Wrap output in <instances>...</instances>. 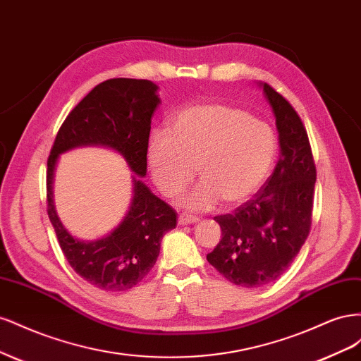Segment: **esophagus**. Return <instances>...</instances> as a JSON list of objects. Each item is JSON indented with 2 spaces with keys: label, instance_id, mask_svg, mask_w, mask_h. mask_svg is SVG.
<instances>
[{
  "label": "esophagus",
  "instance_id": "34e87169",
  "mask_svg": "<svg viewBox=\"0 0 361 361\" xmlns=\"http://www.w3.org/2000/svg\"><path fill=\"white\" fill-rule=\"evenodd\" d=\"M178 221L180 226H185V224H192V223H197L199 218L197 216H192V215H188V214H180Z\"/></svg>",
  "mask_w": 361,
  "mask_h": 361
}]
</instances>
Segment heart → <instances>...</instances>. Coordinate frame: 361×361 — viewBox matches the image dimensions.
<instances>
[{
  "label": "heart",
  "mask_w": 361,
  "mask_h": 361,
  "mask_svg": "<svg viewBox=\"0 0 361 361\" xmlns=\"http://www.w3.org/2000/svg\"><path fill=\"white\" fill-rule=\"evenodd\" d=\"M276 149L274 133L264 120L233 105L203 102L180 110L169 129H152L146 159L152 179L169 197L178 195L197 171L202 180L182 195L180 204L207 211L221 199L236 204L253 195Z\"/></svg>",
  "instance_id": "1"
}]
</instances>
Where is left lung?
Instances as JSON below:
<instances>
[{
    "label": "left lung",
    "mask_w": 361,
    "mask_h": 361,
    "mask_svg": "<svg viewBox=\"0 0 361 361\" xmlns=\"http://www.w3.org/2000/svg\"><path fill=\"white\" fill-rule=\"evenodd\" d=\"M276 117L280 159L255 195L233 214L218 215L221 241L207 262L233 285L277 280L300 253L312 226L316 167L300 116L267 82L259 84Z\"/></svg>",
    "instance_id": "obj_1"
}]
</instances>
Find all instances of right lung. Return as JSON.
Listing matches in <instances>:
<instances>
[{
    "mask_svg": "<svg viewBox=\"0 0 361 361\" xmlns=\"http://www.w3.org/2000/svg\"><path fill=\"white\" fill-rule=\"evenodd\" d=\"M158 85L149 80L113 78L97 84L64 120L48 158V216L64 257L73 271L102 290H128L143 280L159 256L161 239L176 227L173 207L149 190L146 143L150 122L161 99ZM81 145L116 149L137 177L130 209L110 235L81 242L62 226L53 206L51 183L58 157Z\"/></svg>",
    "mask_w": 361,
    "mask_h": 361,
    "instance_id": "add662e5",
    "label": "right lung"
}]
</instances>
